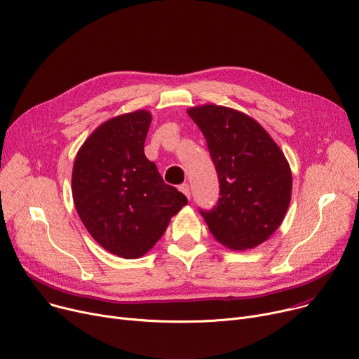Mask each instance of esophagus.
<instances>
[{"mask_svg":"<svg viewBox=\"0 0 359 359\" xmlns=\"http://www.w3.org/2000/svg\"><path fill=\"white\" fill-rule=\"evenodd\" d=\"M179 189H180V192H182L187 199H190V186H189L187 183L180 184V186H179Z\"/></svg>","mask_w":359,"mask_h":359,"instance_id":"obj_1","label":"esophagus"}]
</instances>
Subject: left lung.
I'll use <instances>...</instances> for the list:
<instances>
[{
    "label": "left lung",
    "mask_w": 359,
    "mask_h": 359,
    "mask_svg": "<svg viewBox=\"0 0 359 359\" xmlns=\"http://www.w3.org/2000/svg\"><path fill=\"white\" fill-rule=\"evenodd\" d=\"M201 128L219 179V201L201 210L215 240L231 250L258 247L281 225L292 199V170L254 118L206 104L187 109Z\"/></svg>",
    "instance_id": "left-lung-1"
}]
</instances>
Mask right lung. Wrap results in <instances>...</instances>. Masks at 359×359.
Segmentation results:
<instances>
[{"instance_id": "1", "label": "right lung", "mask_w": 359, "mask_h": 359, "mask_svg": "<svg viewBox=\"0 0 359 359\" xmlns=\"http://www.w3.org/2000/svg\"><path fill=\"white\" fill-rule=\"evenodd\" d=\"M150 124L146 109L108 119L85 140L72 172L85 228L108 252L128 259L147 254L187 203L144 154Z\"/></svg>"}]
</instances>
